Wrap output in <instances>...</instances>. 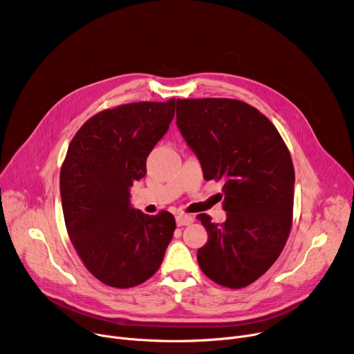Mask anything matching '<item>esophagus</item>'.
<instances>
[{
  "label": "esophagus",
  "mask_w": 354,
  "mask_h": 354,
  "mask_svg": "<svg viewBox=\"0 0 354 354\" xmlns=\"http://www.w3.org/2000/svg\"><path fill=\"white\" fill-rule=\"evenodd\" d=\"M176 222L178 226H186L190 225L193 222V216L192 215H186V214H180L176 216Z\"/></svg>",
  "instance_id": "esophagus-1"
}]
</instances>
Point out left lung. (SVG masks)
Returning <instances> with one entry per match:
<instances>
[{
    "mask_svg": "<svg viewBox=\"0 0 354 354\" xmlns=\"http://www.w3.org/2000/svg\"><path fill=\"white\" fill-rule=\"evenodd\" d=\"M177 126L201 160L205 180H223V223L197 215L207 243L197 251L215 283L241 289L283 251L293 219L295 169L276 126L234 98H177Z\"/></svg>",
    "mask_w": 354,
    "mask_h": 354,
    "instance_id": "obj_1",
    "label": "left lung"
}]
</instances>
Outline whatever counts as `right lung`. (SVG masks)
I'll list each match as a JSON object with an SVG mask.
<instances>
[{"label": "right lung", "mask_w": 354, "mask_h": 354, "mask_svg": "<svg viewBox=\"0 0 354 354\" xmlns=\"http://www.w3.org/2000/svg\"><path fill=\"white\" fill-rule=\"evenodd\" d=\"M174 111L176 98L106 109L84 123L68 147L59 178L66 231L87 270L107 286L144 283L173 238L169 212L145 215L131 207L129 196Z\"/></svg>", "instance_id": "obj_1"}]
</instances>
